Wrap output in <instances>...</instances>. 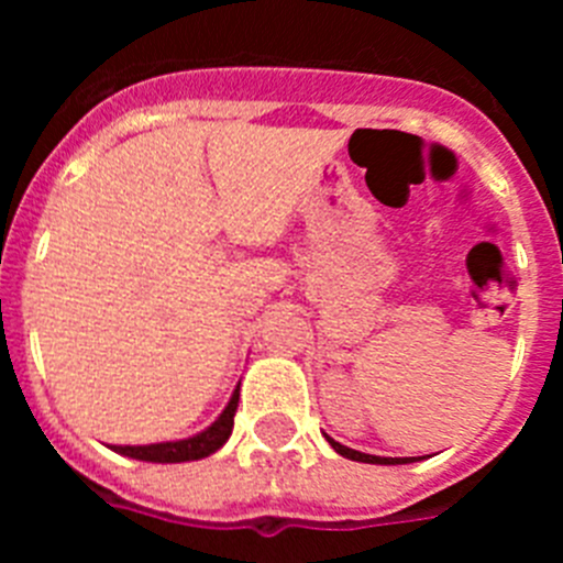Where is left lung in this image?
<instances>
[{
	"label": "left lung",
	"mask_w": 563,
	"mask_h": 563,
	"mask_svg": "<svg viewBox=\"0 0 563 563\" xmlns=\"http://www.w3.org/2000/svg\"><path fill=\"white\" fill-rule=\"evenodd\" d=\"M330 440L332 449L338 451L341 456H346V460H355V462H369V465H406V462H411L415 456H372V454H361V451L355 449H346V445H341V442H335L332 437H327Z\"/></svg>",
	"instance_id": "1"
}]
</instances>
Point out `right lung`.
Returning a JSON list of instances; mask_svg holds the SVG:
<instances>
[{
  "label": "right lung",
  "mask_w": 563,
  "mask_h": 563,
  "mask_svg": "<svg viewBox=\"0 0 563 563\" xmlns=\"http://www.w3.org/2000/svg\"><path fill=\"white\" fill-rule=\"evenodd\" d=\"M239 406V389L233 391L231 402L225 406L217 420L208 426L200 434L188 437V440L177 442H154V445H112V451L123 456H132V460L143 462H191L202 460V456H211L213 451H220L228 442L233 431V415H236Z\"/></svg>",
  "instance_id": "1"
}]
</instances>
